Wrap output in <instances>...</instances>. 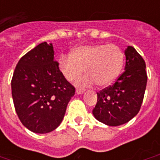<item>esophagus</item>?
I'll return each mask as SVG.
<instances>
[{
    "mask_svg": "<svg viewBox=\"0 0 160 160\" xmlns=\"http://www.w3.org/2000/svg\"><path fill=\"white\" fill-rule=\"evenodd\" d=\"M75 92H76L77 94H79V95H80V94L83 93L84 92H85V89H83V88H77Z\"/></svg>",
    "mask_w": 160,
    "mask_h": 160,
    "instance_id": "1",
    "label": "esophagus"
}]
</instances>
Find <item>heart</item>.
Segmentation results:
<instances>
[{
	"label": "heart",
	"instance_id": "1",
	"mask_svg": "<svg viewBox=\"0 0 160 160\" xmlns=\"http://www.w3.org/2000/svg\"><path fill=\"white\" fill-rule=\"evenodd\" d=\"M124 64V54L115 44L82 45L73 49L71 55H62L58 60V68L67 80L72 81L86 72V76L78 80L80 86L97 82L99 87H107L120 75Z\"/></svg>",
	"mask_w": 160,
	"mask_h": 160
}]
</instances>
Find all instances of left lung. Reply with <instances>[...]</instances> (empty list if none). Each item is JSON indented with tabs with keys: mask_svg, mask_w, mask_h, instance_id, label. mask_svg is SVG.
I'll return each instance as SVG.
<instances>
[{
	"mask_svg": "<svg viewBox=\"0 0 160 160\" xmlns=\"http://www.w3.org/2000/svg\"><path fill=\"white\" fill-rule=\"evenodd\" d=\"M124 54L125 71L112 86L98 92L97 104L92 110L94 118L108 126L122 125L138 114L147 87L143 58L132 46H128Z\"/></svg>",
	"mask_w": 160,
	"mask_h": 160,
	"instance_id": "8db88e82",
	"label": "left lung"
}]
</instances>
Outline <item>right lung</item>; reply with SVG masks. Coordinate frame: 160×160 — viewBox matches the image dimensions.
I'll list each match as a JSON object with an SVG mask.
<instances>
[{"label":"right lung","instance_id":"right-lung-1","mask_svg":"<svg viewBox=\"0 0 160 160\" xmlns=\"http://www.w3.org/2000/svg\"><path fill=\"white\" fill-rule=\"evenodd\" d=\"M11 87L19 120L37 134L49 133L59 126L75 92L54 60L52 43L46 42L20 58Z\"/></svg>","mask_w":160,"mask_h":160}]
</instances>
